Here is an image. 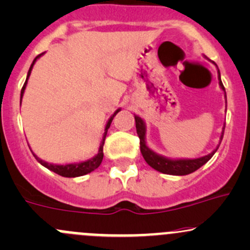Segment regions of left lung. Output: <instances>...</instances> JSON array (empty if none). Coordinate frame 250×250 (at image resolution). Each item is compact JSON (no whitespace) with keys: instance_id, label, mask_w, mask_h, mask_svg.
<instances>
[{"instance_id":"8db88e82","label":"left lung","mask_w":250,"mask_h":250,"mask_svg":"<svg viewBox=\"0 0 250 250\" xmlns=\"http://www.w3.org/2000/svg\"><path fill=\"white\" fill-rule=\"evenodd\" d=\"M218 76H219V85H221V87L224 90V92H226L223 83L221 82V75H219V71H218ZM135 123H136V131H138V135L140 139V149H141L142 156H144V159L146 160L148 165L153 167V168L156 169V171L161 172V173L172 174V175L190 174L192 172L197 171V169H198L199 167H202L204 164H207L208 161L212 158V155L215 154L216 150H217L218 148V147L216 148V149L213 150L212 153H210L209 155H205L199 159H192V160H171V159H166L164 158V156L155 154L153 150H150L149 148L146 146V142H145L146 127H145L144 121L140 119L139 116H135ZM224 128H226V125H224ZM223 134H224V130L223 133H222L221 141L222 139H223Z\"/></svg>"}]
</instances>
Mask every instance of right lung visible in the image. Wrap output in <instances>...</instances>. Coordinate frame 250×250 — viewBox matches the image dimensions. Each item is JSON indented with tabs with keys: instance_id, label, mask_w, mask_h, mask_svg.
<instances>
[{
	"instance_id": "1",
	"label": "right lung",
	"mask_w": 250,
	"mask_h": 250,
	"mask_svg": "<svg viewBox=\"0 0 250 250\" xmlns=\"http://www.w3.org/2000/svg\"><path fill=\"white\" fill-rule=\"evenodd\" d=\"M41 54H42V53H41ZM41 54H39V56H38L37 58L33 60V64L31 65V67H29L28 75H27V79H26V82H24L22 89H21V98H22L23 91H24V89H26V84H27V81H28L29 75H31V71H32V68H33V65H34L35 60L39 58ZM119 111H120V109H119V110L115 111L114 115H112V116L110 117V120H109L108 123H106V125H105V131H104L103 140H102V142H101L100 150H98V154L96 155L95 158L90 159V160H87V161H84V163H79V164H68V165H52V164L45 163V161H43V160H41V159L38 158L37 155H34V154H33V155L35 156V159H37V160L39 161L41 165L45 166V167H47L49 171H53L54 173L62 175V177L75 178V177H81V175H84V174L90 173V172H92V171H94V169L97 168V167L101 165V163H102L103 155H104V154H103L104 140H105L106 133H108L109 127H110V125H111V121L114 120V117L116 116V114H117V112H119Z\"/></svg>"
}]
</instances>
